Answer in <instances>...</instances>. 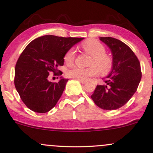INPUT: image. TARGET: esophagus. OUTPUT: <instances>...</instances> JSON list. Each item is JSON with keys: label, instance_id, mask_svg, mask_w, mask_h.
Returning <instances> with one entry per match:
<instances>
[{"label": "esophagus", "instance_id": "esophagus-1", "mask_svg": "<svg viewBox=\"0 0 153 153\" xmlns=\"http://www.w3.org/2000/svg\"><path fill=\"white\" fill-rule=\"evenodd\" d=\"M78 80L81 82V83H86V81H84V80H81V79H78Z\"/></svg>", "mask_w": 153, "mask_h": 153}]
</instances>
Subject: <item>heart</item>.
<instances>
[{"label": "heart", "mask_w": 153, "mask_h": 153, "mask_svg": "<svg viewBox=\"0 0 153 153\" xmlns=\"http://www.w3.org/2000/svg\"><path fill=\"white\" fill-rule=\"evenodd\" d=\"M81 47L86 53L92 56L88 63L89 68H83L74 66L68 72V75L72 78L87 81L90 77L97 76L99 71L102 74H106L112 68V57L105 54V48L102 43L97 40H88L82 43ZM76 53L73 48L68 50L64 55V61L68 65L74 63Z\"/></svg>", "instance_id": "1"}]
</instances>
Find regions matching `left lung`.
Listing matches in <instances>:
<instances>
[{"label":"left lung","mask_w":153,"mask_h":153,"mask_svg":"<svg viewBox=\"0 0 153 153\" xmlns=\"http://www.w3.org/2000/svg\"><path fill=\"white\" fill-rule=\"evenodd\" d=\"M112 54V70L103 79L104 85H97L91 98L101 109L114 110L122 107L137 91L141 79L140 63L128 46L112 37H100Z\"/></svg>","instance_id":"left-lung-1"}]
</instances>
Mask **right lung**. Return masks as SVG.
Instances as JSON below:
<instances>
[{"label": "right lung", "mask_w": 153, "mask_h": 153, "mask_svg": "<svg viewBox=\"0 0 153 153\" xmlns=\"http://www.w3.org/2000/svg\"><path fill=\"white\" fill-rule=\"evenodd\" d=\"M83 39L45 35L33 40L23 51L15 67L14 85L29 109L45 113L56 105L68 79L52 83L48 81L50 72L61 75L57 68L63 65L64 55Z\"/></svg>", "instance_id": "1"}]
</instances>
